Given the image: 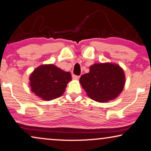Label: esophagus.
<instances>
[{
    "label": "esophagus",
    "instance_id": "esophagus-1",
    "mask_svg": "<svg viewBox=\"0 0 151 151\" xmlns=\"http://www.w3.org/2000/svg\"><path fill=\"white\" fill-rule=\"evenodd\" d=\"M79 77H80L79 76L75 75V74H72V78H73L74 79H79Z\"/></svg>",
    "mask_w": 151,
    "mask_h": 151
}]
</instances>
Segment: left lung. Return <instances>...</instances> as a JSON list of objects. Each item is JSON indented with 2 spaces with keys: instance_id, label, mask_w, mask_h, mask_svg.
Wrapping results in <instances>:
<instances>
[{
  "instance_id": "obj_1",
  "label": "left lung",
  "mask_w": 151,
  "mask_h": 151,
  "mask_svg": "<svg viewBox=\"0 0 151 151\" xmlns=\"http://www.w3.org/2000/svg\"><path fill=\"white\" fill-rule=\"evenodd\" d=\"M79 82L92 100L105 102L117 98L125 83L123 70L111 63H95L90 67L88 73L83 74Z\"/></svg>"
}]
</instances>
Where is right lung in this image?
<instances>
[{
  "label": "right lung",
  "instance_id": "add662e5",
  "mask_svg": "<svg viewBox=\"0 0 151 151\" xmlns=\"http://www.w3.org/2000/svg\"><path fill=\"white\" fill-rule=\"evenodd\" d=\"M31 91L43 100L59 98L72 80L71 74L52 64L37 67L30 76Z\"/></svg>",
  "mask_w": 151,
  "mask_h": 151
}]
</instances>
